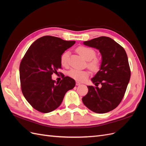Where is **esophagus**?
Here are the masks:
<instances>
[{
  "instance_id": "1",
  "label": "esophagus",
  "mask_w": 146,
  "mask_h": 146,
  "mask_svg": "<svg viewBox=\"0 0 146 146\" xmlns=\"http://www.w3.org/2000/svg\"><path fill=\"white\" fill-rule=\"evenodd\" d=\"M76 86H79V85H81V83L80 82H76Z\"/></svg>"
}]
</instances>
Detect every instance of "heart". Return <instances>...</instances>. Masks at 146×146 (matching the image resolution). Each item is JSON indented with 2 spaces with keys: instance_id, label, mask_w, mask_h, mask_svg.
<instances>
[{
  "instance_id": "b5f03b06",
  "label": "heart",
  "mask_w": 146,
  "mask_h": 146,
  "mask_svg": "<svg viewBox=\"0 0 146 146\" xmlns=\"http://www.w3.org/2000/svg\"><path fill=\"white\" fill-rule=\"evenodd\" d=\"M78 54L83 58L88 61V66L93 71L98 70L100 67V60L96 58V52L93 48L85 46H80L76 49ZM69 53L68 51L64 52L61 56V63L63 66H66L68 63ZM90 72L88 70H82L77 69H72L68 72V76L74 80L78 82L85 81L89 77Z\"/></svg>"
}]
</instances>
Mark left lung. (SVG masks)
Here are the masks:
<instances>
[{"mask_svg": "<svg viewBox=\"0 0 146 146\" xmlns=\"http://www.w3.org/2000/svg\"><path fill=\"white\" fill-rule=\"evenodd\" d=\"M85 46L98 49L102 55L100 70L91 78L96 86H88L82 98L87 108L96 113H105L116 108L123 98L130 78L125 50L113 39L100 36L84 41ZM100 84L102 86L99 88Z\"/></svg>", "mask_w": 146, "mask_h": 146, "instance_id": "1", "label": "left lung"}]
</instances>
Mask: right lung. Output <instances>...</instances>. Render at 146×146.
<instances>
[{"label": "right lung", "mask_w": 146, "mask_h": 146, "mask_svg": "<svg viewBox=\"0 0 146 146\" xmlns=\"http://www.w3.org/2000/svg\"><path fill=\"white\" fill-rule=\"evenodd\" d=\"M76 41L44 36L36 39L22 60L19 66L21 90L24 98L38 111L47 113L61 105L65 94L76 85L69 77L60 82L52 79L61 67V56Z\"/></svg>", "instance_id": "right-lung-1"}]
</instances>
